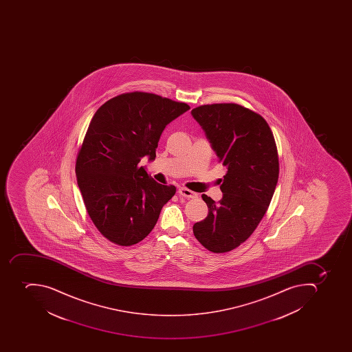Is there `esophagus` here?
I'll list each match as a JSON object with an SVG mask.
<instances>
[{
	"label": "esophagus",
	"mask_w": 352,
	"mask_h": 352,
	"mask_svg": "<svg viewBox=\"0 0 352 352\" xmlns=\"http://www.w3.org/2000/svg\"><path fill=\"white\" fill-rule=\"evenodd\" d=\"M178 194H179L180 196L186 197V198H196L197 197L196 192L189 190V189L184 188V187L178 189Z\"/></svg>",
	"instance_id": "obj_1"
}]
</instances>
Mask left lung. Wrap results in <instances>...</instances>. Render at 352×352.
I'll return each instance as SVG.
<instances>
[{"label":"left lung","instance_id":"obj_1","mask_svg":"<svg viewBox=\"0 0 352 352\" xmlns=\"http://www.w3.org/2000/svg\"><path fill=\"white\" fill-rule=\"evenodd\" d=\"M191 114L227 167L222 199L202 195L208 216L192 231L211 252H229L254 232L274 194L280 172L274 135L260 114L236 103L200 105Z\"/></svg>","mask_w":352,"mask_h":352}]
</instances>
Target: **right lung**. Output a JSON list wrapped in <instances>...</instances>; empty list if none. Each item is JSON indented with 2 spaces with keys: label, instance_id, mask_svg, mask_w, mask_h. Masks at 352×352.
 <instances>
[{
  "label": "right lung",
  "instance_id": "1",
  "mask_svg": "<svg viewBox=\"0 0 352 352\" xmlns=\"http://www.w3.org/2000/svg\"><path fill=\"white\" fill-rule=\"evenodd\" d=\"M190 109L157 94L129 92L101 105L89 124L76 161L78 187L100 233L130 247L155 227L162 208L176 192L140 166L155 160L162 132Z\"/></svg>",
  "mask_w": 352,
  "mask_h": 352
}]
</instances>
